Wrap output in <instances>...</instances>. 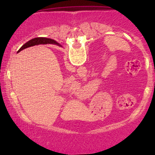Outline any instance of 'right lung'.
Masks as SVG:
<instances>
[{"mask_svg":"<svg viewBox=\"0 0 155 155\" xmlns=\"http://www.w3.org/2000/svg\"><path fill=\"white\" fill-rule=\"evenodd\" d=\"M47 41H54L51 40V39H49V38L47 39V38H43V37H39V38H35L31 39V40H30L29 41L27 42L26 44H25L24 45H23L22 47L19 49L18 51L22 50V49H25V48H28V47H33V46H35V45H38V44H41L42 43H44V42ZM54 44L59 45V44L57 43L56 41H54Z\"/></svg>","mask_w":155,"mask_h":155,"instance_id":"obj_1","label":"right lung"}]
</instances>
